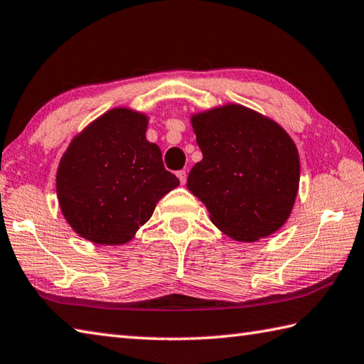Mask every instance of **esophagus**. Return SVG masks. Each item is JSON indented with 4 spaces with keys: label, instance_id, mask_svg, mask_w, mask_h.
Returning <instances> with one entry per match:
<instances>
[{
    "label": "esophagus",
    "instance_id": "1",
    "mask_svg": "<svg viewBox=\"0 0 364 364\" xmlns=\"http://www.w3.org/2000/svg\"><path fill=\"white\" fill-rule=\"evenodd\" d=\"M176 176L180 178V183L184 184L188 180V172H186V170H180V172H176Z\"/></svg>",
    "mask_w": 364,
    "mask_h": 364
}]
</instances>
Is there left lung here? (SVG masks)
<instances>
[{"label":"left lung","instance_id":"obj_1","mask_svg":"<svg viewBox=\"0 0 364 364\" xmlns=\"http://www.w3.org/2000/svg\"><path fill=\"white\" fill-rule=\"evenodd\" d=\"M203 159L188 189L205 203L211 223L237 241H257L279 230L294 208L300 156L290 135L240 104L191 118Z\"/></svg>","mask_w":364,"mask_h":364}]
</instances>
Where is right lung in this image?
Returning <instances> with one entry per match:
<instances>
[{
	"instance_id": "1",
	"label": "right lung",
	"mask_w": 364,
	"mask_h": 364,
	"mask_svg": "<svg viewBox=\"0 0 364 364\" xmlns=\"http://www.w3.org/2000/svg\"><path fill=\"white\" fill-rule=\"evenodd\" d=\"M148 117L112 109L75 135L60 161L56 194L63 216L85 240L124 245L180 180L146 140Z\"/></svg>"
}]
</instances>
